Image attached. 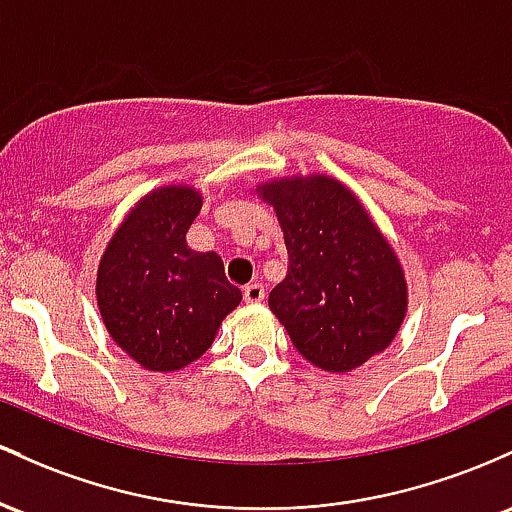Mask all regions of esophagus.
Returning <instances> with one entry per match:
<instances>
[{
	"instance_id": "esophagus-1",
	"label": "esophagus",
	"mask_w": 512,
	"mask_h": 512,
	"mask_svg": "<svg viewBox=\"0 0 512 512\" xmlns=\"http://www.w3.org/2000/svg\"><path fill=\"white\" fill-rule=\"evenodd\" d=\"M263 297H266V290H263L261 283H251V285L244 287V302L246 304L263 302Z\"/></svg>"
}]
</instances>
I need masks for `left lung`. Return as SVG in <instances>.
<instances>
[{
	"label": "left lung",
	"instance_id": "obj_1",
	"mask_svg": "<svg viewBox=\"0 0 512 512\" xmlns=\"http://www.w3.org/2000/svg\"><path fill=\"white\" fill-rule=\"evenodd\" d=\"M256 193L273 205L290 256L268 307L300 355L326 372H350L389 348L409 287L358 195L326 174L271 179Z\"/></svg>",
	"mask_w": 512,
	"mask_h": 512
}]
</instances>
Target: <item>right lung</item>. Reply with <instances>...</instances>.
<instances>
[{
	"label": "right lung",
	"instance_id": "add662e5",
	"mask_svg": "<svg viewBox=\"0 0 512 512\" xmlns=\"http://www.w3.org/2000/svg\"><path fill=\"white\" fill-rule=\"evenodd\" d=\"M203 208L193 186H162L120 222L96 271V304L118 348L152 372L198 360L239 307L215 251H193L186 234Z\"/></svg>",
	"mask_w": 512,
	"mask_h": 512
}]
</instances>
